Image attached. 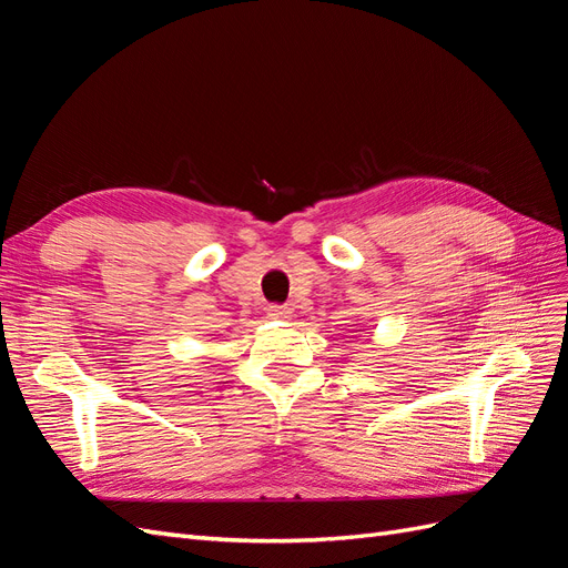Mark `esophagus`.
I'll list each match as a JSON object with an SVG mask.
<instances>
[{
    "mask_svg": "<svg viewBox=\"0 0 568 568\" xmlns=\"http://www.w3.org/2000/svg\"><path fill=\"white\" fill-rule=\"evenodd\" d=\"M267 317H272V320H286V317H291V307H286V305H270L267 307Z\"/></svg>",
    "mask_w": 568,
    "mask_h": 568,
    "instance_id": "obj_1",
    "label": "esophagus"
}]
</instances>
